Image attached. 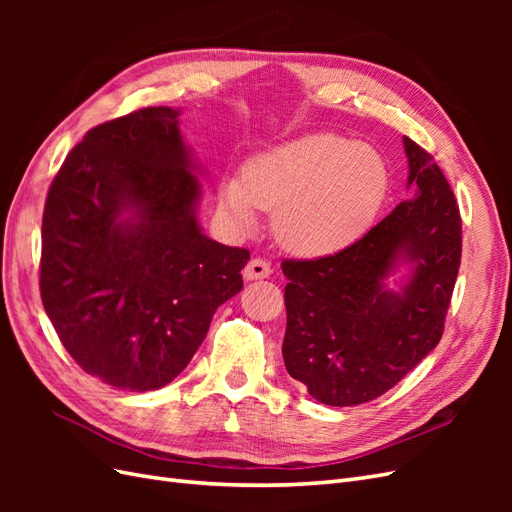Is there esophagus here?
I'll list each match as a JSON object with an SVG mask.
<instances>
[{"label": "esophagus", "instance_id": "34e87169", "mask_svg": "<svg viewBox=\"0 0 512 512\" xmlns=\"http://www.w3.org/2000/svg\"><path fill=\"white\" fill-rule=\"evenodd\" d=\"M269 275H271V265L262 258H252L250 262H247V267L243 269V277L247 282L265 280V277H269Z\"/></svg>", "mask_w": 512, "mask_h": 512}]
</instances>
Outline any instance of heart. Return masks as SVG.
Returning a JSON list of instances; mask_svg holds the SVG:
<instances>
[{"label":"heart","mask_w":512,"mask_h":512,"mask_svg":"<svg viewBox=\"0 0 512 512\" xmlns=\"http://www.w3.org/2000/svg\"><path fill=\"white\" fill-rule=\"evenodd\" d=\"M389 192L380 153L335 134L303 136L260 153L243 177L218 185L220 218L237 230L275 211L273 232L288 252L322 258L346 250L374 224Z\"/></svg>","instance_id":"obj_1"}]
</instances>
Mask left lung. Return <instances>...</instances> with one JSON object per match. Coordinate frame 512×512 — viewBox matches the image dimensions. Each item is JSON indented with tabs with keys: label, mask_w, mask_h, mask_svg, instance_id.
<instances>
[{
	"label": "left lung",
	"mask_w": 512,
	"mask_h": 512,
	"mask_svg": "<svg viewBox=\"0 0 512 512\" xmlns=\"http://www.w3.org/2000/svg\"><path fill=\"white\" fill-rule=\"evenodd\" d=\"M404 149L414 198L342 252L282 262L284 363L320 404L359 406L380 397L444 331L461 262L459 207L429 153L408 136ZM399 270L405 273L395 278Z\"/></svg>",
	"instance_id": "1"
}]
</instances>
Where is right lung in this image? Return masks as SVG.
Listing matches in <instances>:
<instances>
[{
  "label": "right lung",
  "instance_id": "1",
  "mask_svg": "<svg viewBox=\"0 0 512 512\" xmlns=\"http://www.w3.org/2000/svg\"><path fill=\"white\" fill-rule=\"evenodd\" d=\"M179 111L147 106L89 130L42 215L40 294L89 376L156 391L188 367L211 318L243 288V247L209 239Z\"/></svg>",
  "mask_w": 512,
  "mask_h": 512
}]
</instances>
